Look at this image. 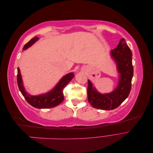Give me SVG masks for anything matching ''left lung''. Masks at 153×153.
Here are the masks:
<instances>
[{"mask_svg": "<svg viewBox=\"0 0 153 153\" xmlns=\"http://www.w3.org/2000/svg\"><path fill=\"white\" fill-rule=\"evenodd\" d=\"M110 56L116 64L118 84L112 92L102 94L88 80V101L95 108L106 110L116 108L127 98L131 91L133 75L132 53L124 38L121 39L116 48L111 50Z\"/></svg>", "mask_w": 153, "mask_h": 153, "instance_id": "8db88e82", "label": "left lung"}]
</instances>
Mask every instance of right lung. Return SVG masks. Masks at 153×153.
<instances>
[{"label":"right lung","instance_id":"right-lung-1","mask_svg":"<svg viewBox=\"0 0 153 153\" xmlns=\"http://www.w3.org/2000/svg\"><path fill=\"white\" fill-rule=\"evenodd\" d=\"M39 38L37 36L31 39L28 43L24 45L23 50H25L30 47ZM17 70V83L21 93L24 96L27 102L37 108H51L61 103L64 100V95L62 92L64 87L67 85L68 83L73 79V78L75 76L73 72L69 73L62 76L57 84L50 91L46 92V93L33 96L30 95L25 91L20 68H18Z\"/></svg>","mask_w":153,"mask_h":153}]
</instances>
